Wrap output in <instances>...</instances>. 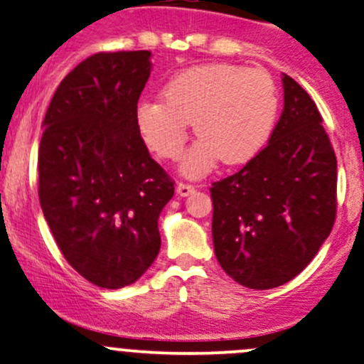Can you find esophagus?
<instances>
[{
	"instance_id": "1",
	"label": "esophagus",
	"mask_w": 364,
	"mask_h": 364,
	"mask_svg": "<svg viewBox=\"0 0 364 364\" xmlns=\"http://www.w3.org/2000/svg\"><path fill=\"white\" fill-rule=\"evenodd\" d=\"M176 192H178V195H181V197H188V195H192L195 192V186L188 185V183H178Z\"/></svg>"
}]
</instances>
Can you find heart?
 Returning a JSON list of instances; mask_svg holds the SVG:
<instances>
[{
	"instance_id": "obj_1",
	"label": "heart",
	"mask_w": 364,
	"mask_h": 364,
	"mask_svg": "<svg viewBox=\"0 0 364 364\" xmlns=\"http://www.w3.org/2000/svg\"><path fill=\"white\" fill-rule=\"evenodd\" d=\"M277 113L279 95L269 73L213 63L172 76L162 90V102H139L136 125L156 156L174 162L181 159L193 124L200 139L183 159L181 172L200 178L220 159L239 166L258 155Z\"/></svg>"
}]
</instances>
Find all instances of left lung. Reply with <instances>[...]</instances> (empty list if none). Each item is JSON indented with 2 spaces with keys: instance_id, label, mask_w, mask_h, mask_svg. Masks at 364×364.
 <instances>
[{
  "instance_id": "left-lung-1",
  "label": "left lung",
  "mask_w": 364,
  "mask_h": 364,
  "mask_svg": "<svg viewBox=\"0 0 364 364\" xmlns=\"http://www.w3.org/2000/svg\"><path fill=\"white\" fill-rule=\"evenodd\" d=\"M282 89L284 109L269 144L211 186L216 258L251 289L300 274L336 216V156L319 109L291 76H282Z\"/></svg>"
}]
</instances>
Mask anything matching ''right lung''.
<instances>
[{
    "label": "right lung",
    "instance_id": "add662e5",
    "mask_svg": "<svg viewBox=\"0 0 364 364\" xmlns=\"http://www.w3.org/2000/svg\"><path fill=\"white\" fill-rule=\"evenodd\" d=\"M151 52H99L53 94L38 151L41 211L82 277L118 289L160 251L159 216L174 181L150 156L136 125Z\"/></svg>",
    "mask_w": 364,
    "mask_h": 364
}]
</instances>
